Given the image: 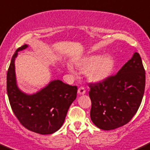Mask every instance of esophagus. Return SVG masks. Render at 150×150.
Wrapping results in <instances>:
<instances>
[{
	"label": "esophagus",
	"instance_id": "34e87169",
	"mask_svg": "<svg viewBox=\"0 0 150 150\" xmlns=\"http://www.w3.org/2000/svg\"><path fill=\"white\" fill-rule=\"evenodd\" d=\"M85 92H86V90H85L84 87H83V86H81V87L78 88V93L79 95H83L85 94Z\"/></svg>",
	"mask_w": 150,
	"mask_h": 150
}]
</instances>
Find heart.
<instances>
[{"label":"heart","mask_w":150,"mask_h":150,"mask_svg":"<svg viewBox=\"0 0 150 150\" xmlns=\"http://www.w3.org/2000/svg\"><path fill=\"white\" fill-rule=\"evenodd\" d=\"M80 70L85 71L88 80L92 82H101L107 79L115 69V60L111 55H91L76 62ZM72 72V69H69Z\"/></svg>","instance_id":"1"}]
</instances>
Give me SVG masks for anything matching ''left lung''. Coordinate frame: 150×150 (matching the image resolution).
Instances as JSON below:
<instances>
[{
  "label": "left lung",
  "mask_w": 150,
  "mask_h": 150,
  "mask_svg": "<svg viewBox=\"0 0 150 150\" xmlns=\"http://www.w3.org/2000/svg\"><path fill=\"white\" fill-rule=\"evenodd\" d=\"M91 120L103 130L121 127L138 111L145 89V69L138 52L117 73L101 82L89 83Z\"/></svg>",
  "instance_id": "8db88e82"
}]
</instances>
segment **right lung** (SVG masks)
Masks as SVG:
<instances>
[{"label": "right lung", "instance_id": "add662e5", "mask_svg": "<svg viewBox=\"0 0 150 150\" xmlns=\"http://www.w3.org/2000/svg\"><path fill=\"white\" fill-rule=\"evenodd\" d=\"M24 44L12 56L6 76V90L11 108L21 124L32 132L49 135L63 125L69 108L77 96L78 87L66 84L60 80L34 95H26L18 89L15 72L18 52L26 49Z\"/></svg>", "mask_w": 150, "mask_h": 150}]
</instances>
